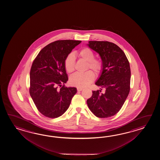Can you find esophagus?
<instances>
[{
	"label": "esophagus",
	"instance_id": "obj_1",
	"mask_svg": "<svg viewBox=\"0 0 160 160\" xmlns=\"http://www.w3.org/2000/svg\"><path fill=\"white\" fill-rule=\"evenodd\" d=\"M83 90V88H77V90L78 91V92H80V91H82Z\"/></svg>",
	"mask_w": 160,
	"mask_h": 160
}]
</instances>
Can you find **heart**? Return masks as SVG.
<instances>
[{
    "label": "heart",
    "instance_id": "1",
    "mask_svg": "<svg viewBox=\"0 0 160 160\" xmlns=\"http://www.w3.org/2000/svg\"><path fill=\"white\" fill-rule=\"evenodd\" d=\"M79 58L88 62L87 69H92L96 75H99L103 70V62L99 58H94V52L90 48H84L77 53ZM64 66L68 73L71 74L75 70V59L73 55L68 54L65 59ZM94 79V73L89 70L85 73H75L70 78V83L78 88H85Z\"/></svg>",
    "mask_w": 160,
    "mask_h": 160
}]
</instances>
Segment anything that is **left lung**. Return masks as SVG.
<instances>
[{
  "label": "left lung",
  "mask_w": 160,
  "mask_h": 160,
  "mask_svg": "<svg viewBox=\"0 0 160 160\" xmlns=\"http://www.w3.org/2000/svg\"><path fill=\"white\" fill-rule=\"evenodd\" d=\"M88 47L100 55L103 70L95 85L103 88L92 91L87 100L88 108L98 118H108L119 112L129 95L131 72L126 55L120 48L108 41H89Z\"/></svg>",
  "instance_id": "8db88e82"
}]
</instances>
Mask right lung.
Returning <instances> with one entry per match:
<instances>
[{"instance_id":"obj_1","label":"right lung","mask_w":160,"mask_h":160,"mask_svg":"<svg viewBox=\"0 0 160 160\" xmlns=\"http://www.w3.org/2000/svg\"><path fill=\"white\" fill-rule=\"evenodd\" d=\"M81 41L58 40L48 44L35 58L30 73L29 92L38 111L51 118L68 110L77 92L65 86L68 81L64 61Z\"/></svg>"}]
</instances>
